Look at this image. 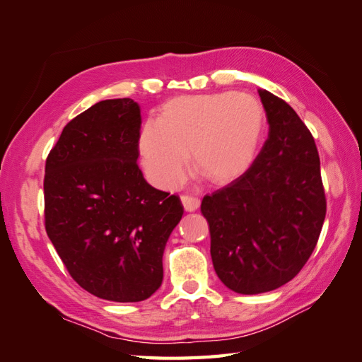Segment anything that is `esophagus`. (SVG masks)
Returning a JSON list of instances; mask_svg holds the SVG:
<instances>
[{"label":"esophagus","mask_w":362,"mask_h":362,"mask_svg":"<svg viewBox=\"0 0 362 362\" xmlns=\"http://www.w3.org/2000/svg\"><path fill=\"white\" fill-rule=\"evenodd\" d=\"M181 202L184 205L185 211H196L201 205V201L196 198V196H190V194H182L181 196Z\"/></svg>","instance_id":"esophagus-1"}]
</instances>
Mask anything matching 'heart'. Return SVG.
<instances>
[{"instance_id": "heart-1", "label": "heart", "mask_w": 362, "mask_h": 362, "mask_svg": "<svg viewBox=\"0 0 362 362\" xmlns=\"http://www.w3.org/2000/svg\"><path fill=\"white\" fill-rule=\"evenodd\" d=\"M266 129L255 96L235 92L182 95L166 101L157 120L140 128L139 152L149 181L173 190L184 181L189 154L194 169L229 182L252 166Z\"/></svg>"}]
</instances>
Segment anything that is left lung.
Wrapping results in <instances>:
<instances>
[{"label":"left lung","mask_w":362,"mask_h":362,"mask_svg":"<svg viewBox=\"0 0 362 362\" xmlns=\"http://www.w3.org/2000/svg\"><path fill=\"white\" fill-rule=\"evenodd\" d=\"M269 137L252 166L204 196L213 266L240 294L276 290L311 257L326 216L320 158L313 134L281 98L259 89Z\"/></svg>","instance_id":"8db88e82"}]
</instances>
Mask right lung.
Returning a JSON list of instances; mask_svg holds the SVG:
<instances>
[{
  "instance_id": "1",
  "label": "right lung",
  "mask_w": 362,
  "mask_h": 362,
  "mask_svg": "<svg viewBox=\"0 0 362 362\" xmlns=\"http://www.w3.org/2000/svg\"><path fill=\"white\" fill-rule=\"evenodd\" d=\"M140 107L96 103L63 128L45 164V228L74 281L96 298L140 302L163 281L184 208L139 169Z\"/></svg>"
}]
</instances>
